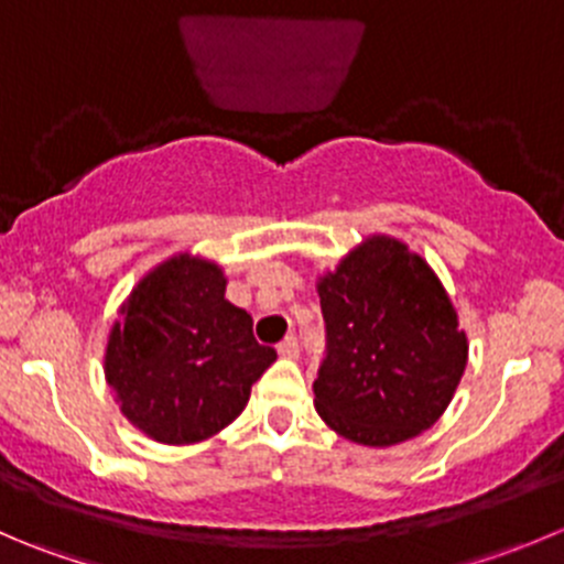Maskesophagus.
<instances>
[{
	"label": "esophagus",
	"instance_id": "esophagus-1",
	"mask_svg": "<svg viewBox=\"0 0 564 564\" xmlns=\"http://www.w3.org/2000/svg\"><path fill=\"white\" fill-rule=\"evenodd\" d=\"M278 352L283 355V358H297L300 355V341L297 336H286L281 344H278Z\"/></svg>",
	"mask_w": 564,
	"mask_h": 564
}]
</instances>
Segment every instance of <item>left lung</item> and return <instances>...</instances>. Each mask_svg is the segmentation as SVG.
Instances as JSON below:
<instances>
[{"label":"left lung","instance_id":"obj_1","mask_svg":"<svg viewBox=\"0 0 564 564\" xmlns=\"http://www.w3.org/2000/svg\"><path fill=\"white\" fill-rule=\"evenodd\" d=\"M325 360L314 404L327 427L364 446L430 430L466 371L468 338L438 275L393 237H369L316 283Z\"/></svg>","mask_w":564,"mask_h":564}]
</instances>
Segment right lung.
Masks as SVG:
<instances>
[{
  "mask_svg": "<svg viewBox=\"0 0 564 564\" xmlns=\"http://www.w3.org/2000/svg\"><path fill=\"white\" fill-rule=\"evenodd\" d=\"M109 330L104 375L120 413L160 444H198L245 410L278 358L226 300L215 261L178 253L131 289Z\"/></svg>",
  "mask_w": 564,
  "mask_h": 564,
  "instance_id": "add662e5",
  "label": "right lung"
}]
</instances>
